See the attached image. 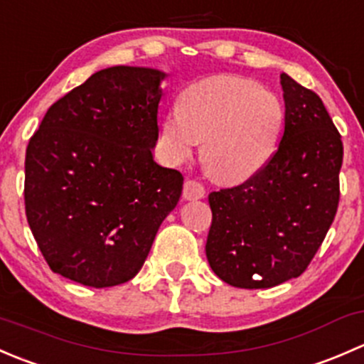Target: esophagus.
<instances>
[{"mask_svg": "<svg viewBox=\"0 0 364 364\" xmlns=\"http://www.w3.org/2000/svg\"><path fill=\"white\" fill-rule=\"evenodd\" d=\"M205 193L204 186L200 185L199 181H193V179H186L185 186H183V197L186 200H197V199H203Z\"/></svg>", "mask_w": 364, "mask_h": 364, "instance_id": "34e87169", "label": "esophagus"}]
</instances>
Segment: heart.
Returning <instances> with one entry per match:
<instances>
[{
  "label": "heart",
  "mask_w": 364,
  "mask_h": 364,
  "mask_svg": "<svg viewBox=\"0 0 364 364\" xmlns=\"http://www.w3.org/2000/svg\"><path fill=\"white\" fill-rule=\"evenodd\" d=\"M284 124L277 95L236 75L205 77L190 84L179 107L161 121V141L174 161L193 155L200 141L205 171L234 185L255 176L271 159Z\"/></svg>",
  "instance_id": "b5f03b06"
}]
</instances>
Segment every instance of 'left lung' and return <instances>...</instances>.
<instances>
[{"mask_svg": "<svg viewBox=\"0 0 364 364\" xmlns=\"http://www.w3.org/2000/svg\"><path fill=\"white\" fill-rule=\"evenodd\" d=\"M285 127L273 159L243 185L209 193L205 257L240 289L297 278L324 241L340 199L343 144L314 91L280 75Z\"/></svg>", "mask_w": 364, "mask_h": 364, "instance_id": "8db88e82", "label": "left lung"}]
</instances>
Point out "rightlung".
<instances>
[{"label":"right lung","mask_w":364,"mask_h":364,"mask_svg":"<svg viewBox=\"0 0 364 364\" xmlns=\"http://www.w3.org/2000/svg\"><path fill=\"white\" fill-rule=\"evenodd\" d=\"M109 67L53 104L26 149L29 229L54 273L102 289L141 271L183 176L153 159L161 80Z\"/></svg>","instance_id":"right-lung-1"}]
</instances>
